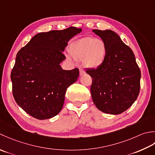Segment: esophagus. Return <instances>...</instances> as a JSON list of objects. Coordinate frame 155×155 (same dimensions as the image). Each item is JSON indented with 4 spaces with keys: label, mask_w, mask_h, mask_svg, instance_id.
I'll return each mask as SVG.
<instances>
[{
    "label": "esophagus",
    "mask_w": 155,
    "mask_h": 155,
    "mask_svg": "<svg viewBox=\"0 0 155 155\" xmlns=\"http://www.w3.org/2000/svg\"><path fill=\"white\" fill-rule=\"evenodd\" d=\"M84 73H85V71L83 69V68H80V75H82Z\"/></svg>",
    "instance_id": "obj_1"
}]
</instances>
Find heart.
<instances>
[{"instance_id":"heart-1","label":"heart","mask_w":155,"mask_h":155,"mask_svg":"<svg viewBox=\"0 0 155 155\" xmlns=\"http://www.w3.org/2000/svg\"><path fill=\"white\" fill-rule=\"evenodd\" d=\"M70 53L74 59H82L85 67L96 68L105 60L107 47L103 40L86 37L79 39L72 45Z\"/></svg>"}]
</instances>
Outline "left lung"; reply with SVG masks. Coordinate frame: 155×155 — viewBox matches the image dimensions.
I'll return each instance as SVG.
<instances>
[{"label":"left lung","mask_w":155,"mask_h":155,"mask_svg":"<svg viewBox=\"0 0 155 155\" xmlns=\"http://www.w3.org/2000/svg\"><path fill=\"white\" fill-rule=\"evenodd\" d=\"M107 47L106 59L97 68L87 69L92 78L90 92L100 111L119 114L132 105L140 92L141 72L133 51L111 30H93Z\"/></svg>","instance_id":"1"}]
</instances>
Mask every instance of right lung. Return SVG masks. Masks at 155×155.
Returning <instances> with one entry per match:
<instances>
[{"label": "right lung", "mask_w": 155, "mask_h": 155, "mask_svg": "<svg viewBox=\"0 0 155 155\" xmlns=\"http://www.w3.org/2000/svg\"><path fill=\"white\" fill-rule=\"evenodd\" d=\"M81 29L70 27L35 35L18 51L11 78L15 100L39 120L54 117L64 106L68 87L77 81L78 68L64 70L59 64L69 39Z\"/></svg>", "instance_id": "right-lung-1"}]
</instances>
